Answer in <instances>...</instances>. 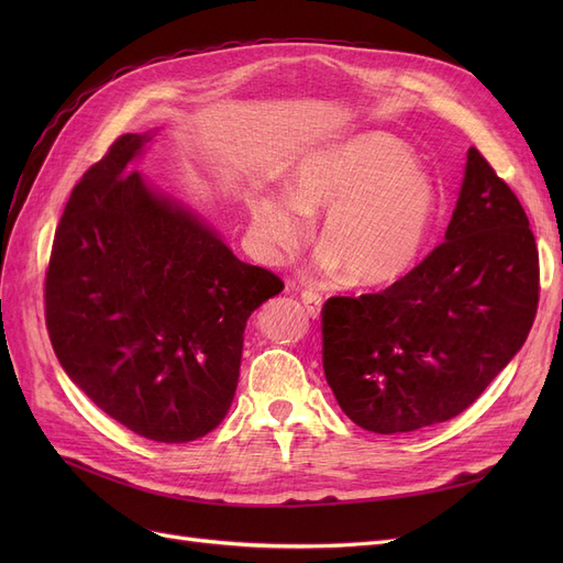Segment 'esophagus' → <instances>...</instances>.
Here are the masks:
<instances>
[{
    "mask_svg": "<svg viewBox=\"0 0 563 563\" xmlns=\"http://www.w3.org/2000/svg\"><path fill=\"white\" fill-rule=\"evenodd\" d=\"M300 298H302V302H305V308H308V312H310V317H319L321 314V305H323V298L317 294V291H302L300 294Z\"/></svg>",
    "mask_w": 563,
    "mask_h": 563,
    "instance_id": "1",
    "label": "esophagus"
}]
</instances>
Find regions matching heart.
<instances>
[{"label": "heart", "mask_w": 563, "mask_h": 563, "mask_svg": "<svg viewBox=\"0 0 563 563\" xmlns=\"http://www.w3.org/2000/svg\"><path fill=\"white\" fill-rule=\"evenodd\" d=\"M288 197L255 195L251 225L261 246L279 255L305 242L310 218H321L319 261L343 265L354 284H391L411 272L439 216L434 180L413 152L389 133L371 131L305 157L288 178Z\"/></svg>", "instance_id": "heart-1"}]
</instances>
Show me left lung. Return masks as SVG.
Wrapping results in <instances>:
<instances>
[{"instance_id":"left-lung-1","label":"left lung","mask_w":563,"mask_h":563,"mask_svg":"<svg viewBox=\"0 0 563 563\" xmlns=\"http://www.w3.org/2000/svg\"><path fill=\"white\" fill-rule=\"evenodd\" d=\"M538 298V246L526 211L470 147L446 242L385 291L323 302L327 383L368 432L446 422L521 350Z\"/></svg>"}]
</instances>
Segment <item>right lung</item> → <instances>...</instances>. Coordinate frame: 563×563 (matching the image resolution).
<instances>
[{"label":"right lung","mask_w":563,"mask_h":563,"mask_svg":"<svg viewBox=\"0 0 563 563\" xmlns=\"http://www.w3.org/2000/svg\"><path fill=\"white\" fill-rule=\"evenodd\" d=\"M147 141L119 135L67 199L44 279L46 329L100 411L145 439L185 444L223 422L246 319L284 282L129 172Z\"/></svg>","instance_id":"right-lung-1"}]
</instances>
